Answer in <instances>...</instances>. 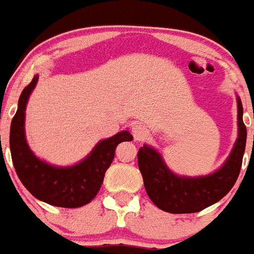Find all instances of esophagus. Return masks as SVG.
<instances>
[{"mask_svg":"<svg viewBox=\"0 0 254 254\" xmlns=\"http://www.w3.org/2000/svg\"><path fill=\"white\" fill-rule=\"evenodd\" d=\"M131 132L136 141H144L148 137V135H149V131H148V128L142 123H136V125L132 126Z\"/></svg>","mask_w":254,"mask_h":254,"instance_id":"esophagus-1","label":"esophagus"}]
</instances>
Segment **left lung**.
<instances>
[{"instance_id": "left-lung-1", "label": "left lung", "mask_w": 254, "mask_h": 254, "mask_svg": "<svg viewBox=\"0 0 254 254\" xmlns=\"http://www.w3.org/2000/svg\"><path fill=\"white\" fill-rule=\"evenodd\" d=\"M238 121L239 137L228 160L218 171L206 177H178L167 169L160 153L148 145L141 146L137 152V163L153 204L167 213L184 214L204 210L225 197L240 174L247 142L240 98H238Z\"/></svg>"}]
</instances>
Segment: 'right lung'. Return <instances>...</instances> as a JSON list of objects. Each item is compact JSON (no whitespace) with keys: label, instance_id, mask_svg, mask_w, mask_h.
Returning <instances> with one entry per match:
<instances>
[{"label":"right lung","instance_id":"obj_1","mask_svg":"<svg viewBox=\"0 0 254 254\" xmlns=\"http://www.w3.org/2000/svg\"><path fill=\"white\" fill-rule=\"evenodd\" d=\"M37 80L36 75L23 89L10 126V150L16 175L37 200L53 206H84L101 188L105 173L114 160L115 148L123 141H132L133 137L128 131H122L102 140L84 161L71 167H54L40 161L29 149L24 135L26 105Z\"/></svg>","mask_w":254,"mask_h":254}]
</instances>
